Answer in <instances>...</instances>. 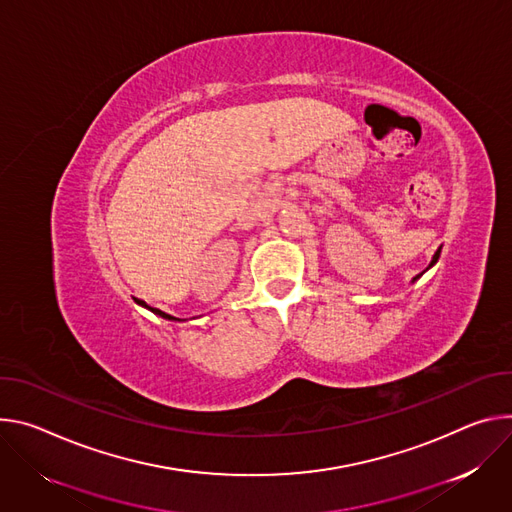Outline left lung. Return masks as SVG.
Returning a JSON list of instances; mask_svg holds the SVG:
<instances>
[{"label": "left lung", "instance_id": "left-lung-1", "mask_svg": "<svg viewBox=\"0 0 512 512\" xmlns=\"http://www.w3.org/2000/svg\"><path fill=\"white\" fill-rule=\"evenodd\" d=\"M439 254H441V248H439V250H437V252H435V254H433V258H431V262H429V266H427V268H425V270H423V272H421V274H417V276H413V280H411V282H417V280H419V278H421V276H423V274H425V272H427V270H429V268H433V266H435V264H437V260H439Z\"/></svg>", "mask_w": 512, "mask_h": 512}]
</instances>
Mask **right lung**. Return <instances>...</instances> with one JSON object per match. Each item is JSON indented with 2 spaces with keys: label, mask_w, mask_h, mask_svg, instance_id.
I'll use <instances>...</instances> for the list:
<instances>
[{
  "label": "right lung",
  "mask_w": 512,
  "mask_h": 512,
  "mask_svg": "<svg viewBox=\"0 0 512 512\" xmlns=\"http://www.w3.org/2000/svg\"><path fill=\"white\" fill-rule=\"evenodd\" d=\"M140 305L142 307H146L148 311H152L154 315H158V317H162V319H168V321H183V319H179V317H173V315H168V313H164V311H160V309H154V307H148L144 301H140Z\"/></svg>",
  "instance_id": "1"
}]
</instances>
